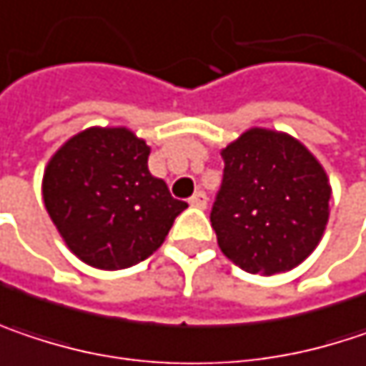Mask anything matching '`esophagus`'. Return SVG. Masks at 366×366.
<instances>
[{
	"instance_id": "34e87169",
	"label": "esophagus",
	"mask_w": 366,
	"mask_h": 366,
	"mask_svg": "<svg viewBox=\"0 0 366 366\" xmlns=\"http://www.w3.org/2000/svg\"><path fill=\"white\" fill-rule=\"evenodd\" d=\"M188 203H190L192 207H197V209H205V207H207V194H205L203 190H197V192L188 199Z\"/></svg>"
}]
</instances>
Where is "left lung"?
<instances>
[{
  "mask_svg": "<svg viewBox=\"0 0 366 366\" xmlns=\"http://www.w3.org/2000/svg\"><path fill=\"white\" fill-rule=\"evenodd\" d=\"M224 178L212 207L222 253L251 274L295 268L329 222L331 184L289 134L251 127L222 150Z\"/></svg>",
  "mask_w": 366,
  "mask_h": 366,
  "instance_id": "obj_1",
  "label": "left lung"
}]
</instances>
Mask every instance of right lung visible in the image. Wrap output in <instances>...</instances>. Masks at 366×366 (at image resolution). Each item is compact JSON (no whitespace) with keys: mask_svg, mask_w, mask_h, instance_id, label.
<instances>
[{"mask_svg":"<svg viewBox=\"0 0 366 366\" xmlns=\"http://www.w3.org/2000/svg\"><path fill=\"white\" fill-rule=\"evenodd\" d=\"M150 149L127 127H89L54 152L44 203L66 247L100 270L147 259L188 207L149 172Z\"/></svg>","mask_w":366,"mask_h":366,"instance_id":"add662e5","label":"right lung"}]
</instances>
